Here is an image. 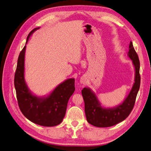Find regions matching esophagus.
<instances>
[{"mask_svg":"<svg viewBox=\"0 0 151 151\" xmlns=\"http://www.w3.org/2000/svg\"><path fill=\"white\" fill-rule=\"evenodd\" d=\"M80 83H81V84H83V85L85 84V83H86L85 78H81V80H80Z\"/></svg>","mask_w":151,"mask_h":151,"instance_id":"esophagus-1","label":"esophagus"}]
</instances>
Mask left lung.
<instances>
[{
	"label": "left lung",
	"instance_id": "obj_1",
	"mask_svg": "<svg viewBox=\"0 0 151 151\" xmlns=\"http://www.w3.org/2000/svg\"><path fill=\"white\" fill-rule=\"evenodd\" d=\"M127 55L132 60L134 67V83L129 93L119 105L112 108L101 106L95 92L85 87L81 93L85 102V111L86 120L92 125L98 127H109L124 120L130 114L140 88V62L132 41L130 42Z\"/></svg>",
	"mask_w": 151,
	"mask_h": 151
}]
</instances>
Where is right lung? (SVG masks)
Here are the masks:
<instances>
[{
    "label": "right lung",
    "instance_id": "add662e5",
    "mask_svg": "<svg viewBox=\"0 0 151 151\" xmlns=\"http://www.w3.org/2000/svg\"><path fill=\"white\" fill-rule=\"evenodd\" d=\"M40 28L34 29L29 34L26 45L19 54L14 76V86L18 105L22 114L36 124L52 127L61 123L65 117L68 102L75 90V79L71 78L66 80L46 96H37L28 88L24 78L26 44L33 32Z\"/></svg>",
    "mask_w": 151,
    "mask_h": 151
}]
</instances>
